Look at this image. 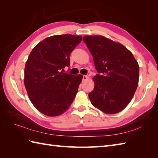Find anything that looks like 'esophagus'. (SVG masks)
<instances>
[{"label": "esophagus", "instance_id": "obj_1", "mask_svg": "<svg viewBox=\"0 0 158 158\" xmlns=\"http://www.w3.org/2000/svg\"><path fill=\"white\" fill-rule=\"evenodd\" d=\"M88 76L83 75V81H86V80L88 79Z\"/></svg>", "mask_w": 158, "mask_h": 158}]
</instances>
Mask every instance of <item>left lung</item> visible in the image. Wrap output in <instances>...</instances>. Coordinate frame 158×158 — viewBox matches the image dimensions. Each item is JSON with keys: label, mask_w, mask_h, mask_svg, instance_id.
Segmentation results:
<instances>
[{"label": "left lung", "mask_w": 158, "mask_h": 158, "mask_svg": "<svg viewBox=\"0 0 158 158\" xmlns=\"http://www.w3.org/2000/svg\"><path fill=\"white\" fill-rule=\"evenodd\" d=\"M83 40L98 73L93 79L94 88L89 93L92 105L106 114L122 111L131 101L138 86V62L122 44L105 36H84Z\"/></svg>", "instance_id": "1"}]
</instances>
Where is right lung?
<instances>
[{
    "label": "right lung",
    "mask_w": 158,
    "mask_h": 158,
    "mask_svg": "<svg viewBox=\"0 0 158 158\" xmlns=\"http://www.w3.org/2000/svg\"><path fill=\"white\" fill-rule=\"evenodd\" d=\"M81 36L54 35L36 45L24 69V85L29 99L39 111L58 116L68 110L78 92L83 76L64 73L70 66V54Z\"/></svg>",
    "instance_id": "1"
}]
</instances>
